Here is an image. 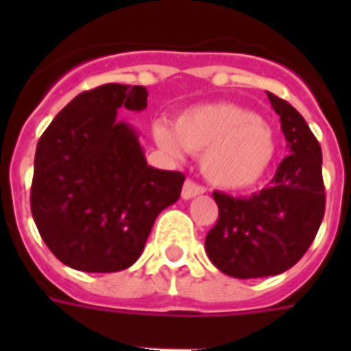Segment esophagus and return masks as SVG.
<instances>
[{"mask_svg": "<svg viewBox=\"0 0 351 351\" xmlns=\"http://www.w3.org/2000/svg\"><path fill=\"white\" fill-rule=\"evenodd\" d=\"M205 191L206 190L203 186H199V184H195L193 180H186L182 188V199H193L195 195H201V193H205Z\"/></svg>", "mask_w": 351, "mask_h": 351, "instance_id": "1", "label": "esophagus"}]
</instances>
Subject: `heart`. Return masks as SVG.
I'll use <instances>...</instances> for the list:
<instances>
[{
    "mask_svg": "<svg viewBox=\"0 0 351 351\" xmlns=\"http://www.w3.org/2000/svg\"><path fill=\"white\" fill-rule=\"evenodd\" d=\"M156 143L173 156L184 148L201 156L205 176L223 190H248L267 175L276 156V137L269 123L250 110L214 103L186 110L171 123H154Z\"/></svg>",
    "mask_w": 351,
    "mask_h": 351,
    "instance_id": "1",
    "label": "heart"
}]
</instances>
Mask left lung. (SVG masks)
<instances>
[{"label":"left lung","instance_id":"obj_1","mask_svg":"<svg viewBox=\"0 0 351 351\" xmlns=\"http://www.w3.org/2000/svg\"><path fill=\"white\" fill-rule=\"evenodd\" d=\"M280 116L287 156L269 188L250 197L214 191L218 221L205 239L208 258L233 278L274 276L291 269L308 250L322 226L325 188L322 148L297 110L267 92Z\"/></svg>","mask_w":351,"mask_h":351}]
</instances>
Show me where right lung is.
<instances>
[{"label": "right lung", "instance_id": "obj_1", "mask_svg": "<svg viewBox=\"0 0 351 351\" xmlns=\"http://www.w3.org/2000/svg\"><path fill=\"white\" fill-rule=\"evenodd\" d=\"M145 86L103 84L79 93L35 150L32 214L60 261L84 272H116L145 250L158 214L180 197L184 178L146 163L133 125L118 108L145 110Z\"/></svg>", "mask_w": 351, "mask_h": 351}]
</instances>
